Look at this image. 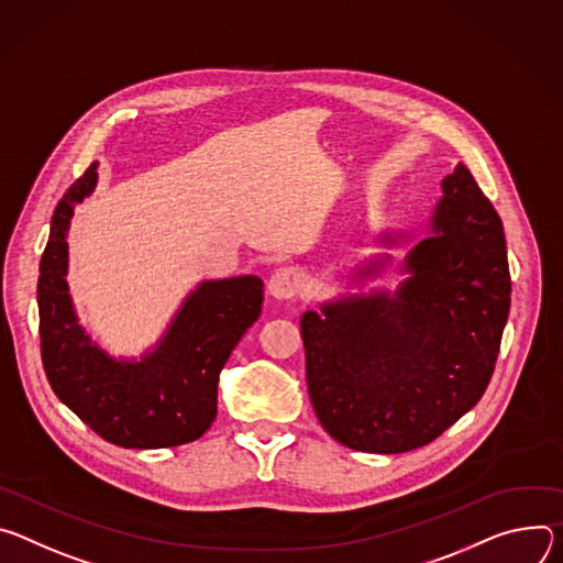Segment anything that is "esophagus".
I'll use <instances>...</instances> for the list:
<instances>
[{
	"instance_id": "obj_1",
	"label": "esophagus",
	"mask_w": 563,
	"mask_h": 563,
	"mask_svg": "<svg viewBox=\"0 0 563 563\" xmlns=\"http://www.w3.org/2000/svg\"><path fill=\"white\" fill-rule=\"evenodd\" d=\"M301 290H303V273L292 266L279 268L268 282V292L275 299H292L301 295Z\"/></svg>"
}]
</instances>
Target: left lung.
Instances as JSON below:
<instances>
[{
  "label": "left lung",
  "instance_id": "1",
  "mask_svg": "<svg viewBox=\"0 0 563 563\" xmlns=\"http://www.w3.org/2000/svg\"><path fill=\"white\" fill-rule=\"evenodd\" d=\"M441 187L396 290L344 292L299 320L310 402L333 439L357 452L431 443L492 378L512 290L504 223L463 163ZM411 236L385 230L376 245ZM389 260L362 262L349 286L380 277Z\"/></svg>",
  "mask_w": 563,
  "mask_h": 563
}]
</instances>
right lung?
<instances>
[{
  "mask_svg": "<svg viewBox=\"0 0 563 563\" xmlns=\"http://www.w3.org/2000/svg\"><path fill=\"white\" fill-rule=\"evenodd\" d=\"M98 163L59 199L40 262L42 364L55 396L104 441L124 450L192 443L217 418L219 373L260 320L257 275L197 284L161 340L141 357H113L80 324L69 295V225L98 183Z\"/></svg>",
  "mask_w": 563,
  "mask_h": 563,
  "instance_id": "1",
  "label": "right lung"
}]
</instances>
